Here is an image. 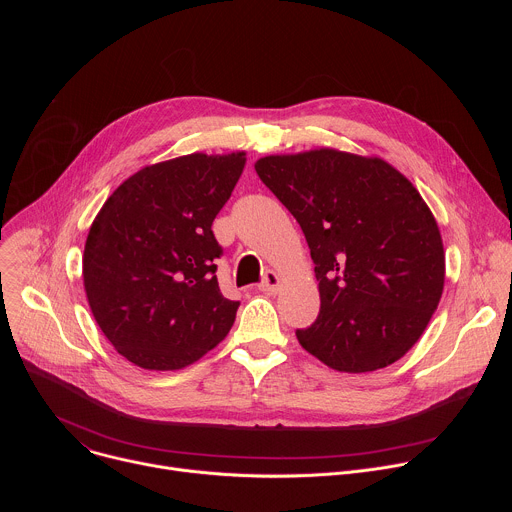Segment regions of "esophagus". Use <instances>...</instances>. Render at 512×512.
I'll list each match as a JSON object with an SVG mask.
<instances>
[{
	"instance_id": "esophagus-1",
	"label": "esophagus",
	"mask_w": 512,
	"mask_h": 512,
	"mask_svg": "<svg viewBox=\"0 0 512 512\" xmlns=\"http://www.w3.org/2000/svg\"><path fill=\"white\" fill-rule=\"evenodd\" d=\"M279 285H281V277L275 271L267 269L265 275H263V281L259 283V289L265 291V294H275V291L279 289Z\"/></svg>"
}]
</instances>
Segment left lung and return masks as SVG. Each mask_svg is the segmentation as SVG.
Returning a JSON list of instances; mask_svg holds the SVG:
<instances>
[{"instance_id":"left-lung-1","label":"left lung","mask_w":512,"mask_h":512,"mask_svg":"<svg viewBox=\"0 0 512 512\" xmlns=\"http://www.w3.org/2000/svg\"><path fill=\"white\" fill-rule=\"evenodd\" d=\"M261 182L300 223L320 314L296 330L330 369L371 373L399 360L440 304L446 255L415 186L381 158L330 148L265 156Z\"/></svg>"}]
</instances>
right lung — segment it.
<instances>
[{"label": "right lung", "instance_id": "right-lung-1", "mask_svg": "<svg viewBox=\"0 0 512 512\" xmlns=\"http://www.w3.org/2000/svg\"><path fill=\"white\" fill-rule=\"evenodd\" d=\"M245 152L190 154L145 166L91 225L83 279L91 312L129 362L178 371L221 342L239 302L218 289L212 221L231 198Z\"/></svg>", "mask_w": 512, "mask_h": 512}]
</instances>
